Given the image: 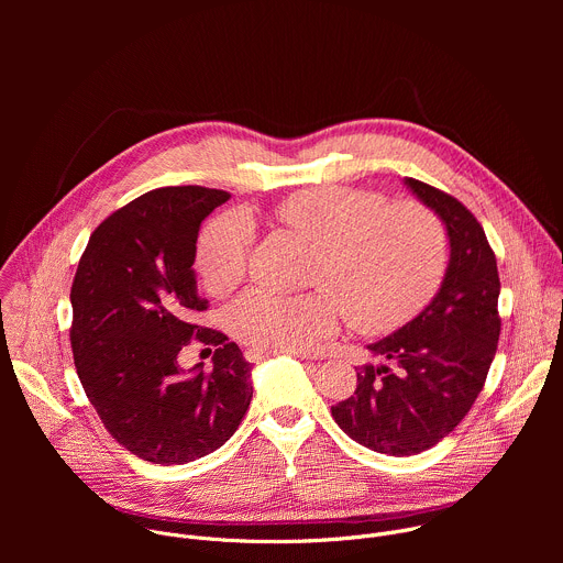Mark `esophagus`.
<instances>
[{"mask_svg": "<svg viewBox=\"0 0 563 563\" xmlns=\"http://www.w3.org/2000/svg\"><path fill=\"white\" fill-rule=\"evenodd\" d=\"M274 352H265V350H258V347H250V350H245V358L250 361V363H258V361H265V358H269ZM294 356L296 358H300V361H311L309 356H305V354H298V352H294Z\"/></svg>", "mask_w": 563, "mask_h": 563, "instance_id": "esophagus-1", "label": "esophagus"}]
</instances>
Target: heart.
I'll return each mask as SVG.
<instances>
[{"label":"heart","instance_id":"1","mask_svg":"<svg viewBox=\"0 0 563 563\" xmlns=\"http://www.w3.org/2000/svg\"><path fill=\"white\" fill-rule=\"evenodd\" d=\"M272 218L313 247L309 294L283 296L252 289L227 313L229 330L265 352H309L332 336L341 311L350 328L378 334L417 316L448 267V231L419 202L387 205L378 194L316 187L289 194ZM252 224L222 213L200 233L196 265L205 287L229 294L245 276Z\"/></svg>","mask_w":563,"mask_h":563}]
</instances>
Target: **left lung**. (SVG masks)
I'll return each instance as SVG.
<instances>
[{
    "label": "left lung",
    "instance_id": "obj_1",
    "mask_svg": "<svg viewBox=\"0 0 563 563\" xmlns=\"http://www.w3.org/2000/svg\"><path fill=\"white\" fill-rule=\"evenodd\" d=\"M406 185L448 229L445 278L417 318L367 345L387 363L358 367L354 394L332 406L350 439L389 456L430 450L463 421L484 389L501 332V283L484 227L450 194L415 178Z\"/></svg>",
    "mask_w": 563,
    "mask_h": 563
}]
</instances>
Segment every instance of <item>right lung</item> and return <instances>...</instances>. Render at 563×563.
Returning a JSON list of instances; mask_svg holds the SVG:
<instances>
[{
    "mask_svg": "<svg viewBox=\"0 0 563 563\" xmlns=\"http://www.w3.org/2000/svg\"><path fill=\"white\" fill-rule=\"evenodd\" d=\"M227 191L163 187L113 211L91 233L73 287L75 369L109 434L131 454L163 465L196 461L243 421L252 365L235 343L202 328L196 240ZM213 344L214 369L185 375L177 354Z\"/></svg>",
    "mask_w": 563,
    "mask_h": 563,
    "instance_id": "add662e5",
    "label": "right lung"
}]
</instances>
